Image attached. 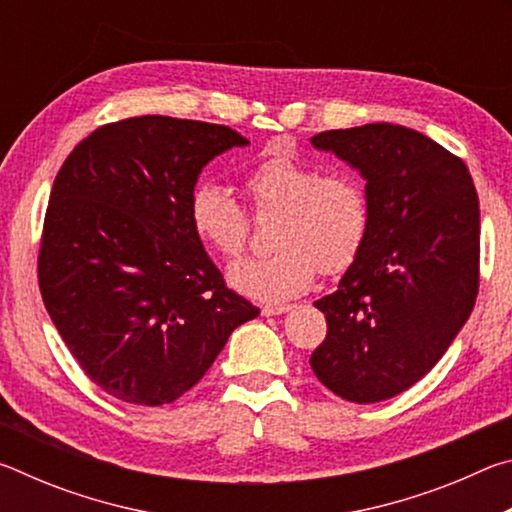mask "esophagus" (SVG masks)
Listing matches in <instances>:
<instances>
[{
	"label": "esophagus",
	"instance_id": "34e87169",
	"mask_svg": "<svg viewBox=\"0 0 512 512\" xmlns=\"http://www.w3.org/2000/svg\"><path fill=\"white\" fill-rule=\"evenodd\" d=\"M291 305H264L262 307V316H280L284 311H289Z\"/></svg>",
	"mask_w": 512,
	"mask_h": 512
}]
</instances>
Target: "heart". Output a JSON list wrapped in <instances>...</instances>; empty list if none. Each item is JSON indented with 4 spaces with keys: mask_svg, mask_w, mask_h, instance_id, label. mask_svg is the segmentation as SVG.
Listing matches in <instances>:
<instances>
[{
    "mask_svg": "<svg viewBox=\"0 0 512 512\" xmlns=\"http://www.w3.org/2000/svg\"><path fill=\"white\" fill-rule=\"evenodd\" d=\"M244 192L257 214H277L273 255L230 268L228 280L257 300L300 296L316 271L339 275L357 262L372 223L370 198L350 171L320 173L293 158H266L244 176ZM189 225L198 241L221 259H239L248 246L250 223L228 189L205 183L189 196Z\"/></svg>",
    "mask_w": 512,
    "mask_h": 512,
    "instance_id": "obj_1",
    "label": "heart"
}]
</instances>
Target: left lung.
Wrapping results in <instances>:
<instances>
[{
  "instance_id": "obj_1",
  "label": "left lung",
  "mask_w": 512,
  "mask_h": 512,
  "mask_svg": "<svg viewBox=\"0 0 512 512\" xmlns=\"http://www.w3.org/2000/svg\"><path fill=\"white\" fill-rule=\"evenodd\" d=\"M366 178L372 223L339 289L316 300L311 368L343 400L400 395L436 366L479 293V196L458 155L395 124L311 137Z\"/></svg>"
}]
</instances>
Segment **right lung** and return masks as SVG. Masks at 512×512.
<instances>
[{"mask_svg": "<svg viewBox=\"0 0 512 512\" xmlns=\"http://www.w3.org/2000/svg\"><path fill=\"white\" fill-rule=\"evenodd\" d=\"M246 144L230 126L128 117L99 126L58 171L40 293L85 375L121 402H176L259 314L225 287L187 212L205 164Z\"/></svg>", "mask_w": 512, "mask_h": 512, "instance_id": "1", "label": "right lung"}]
</instances>
